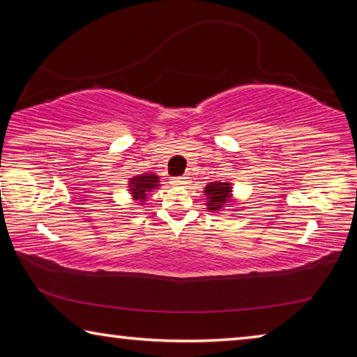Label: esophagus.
<instances>
[{"instance_id": "1", "label": "esophagus", "mask_w": 357, "mask_h": 357, "mask_svg": "<svg viewBox=\"0 0 357 357\" xmlns=\"http://www.w3.org/2000/svg\"><path fill=\"white\" fill-rule=\"evenodd\" d=\"M189 181H190L189 176H179V178H174V179H173V184H176V185H187V184H189Z\"/></svg>"}]
</instances>
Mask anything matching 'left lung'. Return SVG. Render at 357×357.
Here are the masks:
<instances>
[{
	"instance_id": "left-lung-1",
	"label": "left lung",
	"mask_w": 357,
	"mask_h": 357,
	"mask_svg": "<svg viewBox=\"0 0 357 357\" xmlns=\"http://www.w3.org/2000/svg\"><path fill=\"white\" fill-rule=\"evenodd\" d=\"M204 195H206V209L209 213H217L225 208H233V204H238L233 195L231 183H209L204 187Z\"/></svg>"
}]
</instances>
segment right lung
I'll return each mask as SVG.
<instances>
[{"label":"right lung","instance_id":"1","mask_svg":"<svg viewBox=\"0 0 357 357\" xmlns=\"http://www.w3.org/2000/svg\"><path fill=\"white\" fill-rule=\"evenodd\" d=\"M160 176H157L154 173H143L137 174L134 178H129L128 190L130 193L132 200L138 202L140 204H144L149 192H153L160 187Z\"/></svg>","mask_w":357,"mask_h":357}]
</instances>
